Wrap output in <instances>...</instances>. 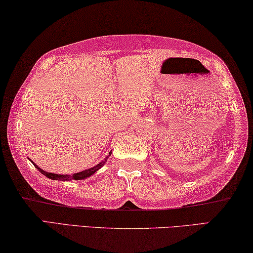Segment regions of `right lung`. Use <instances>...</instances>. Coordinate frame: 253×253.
Listing matches in <instances>:
<instances>
[{"instance_id": "obj_1", "label": "right lung", "mask_w": 253, "mask_h": 253, "mask_svg": "<svg viewBox=\"0 0 253 253\" xmlns=\"http://www.w3.org/2000/svg\"><path fill=\"white\" fill-rule=\"evenodd\" d=\"M111 153V152H110ZM109 153V154H110ZM109 157H106L103 161L100 162L99 165H96L95 167L91 168V169H87V170H84V171H81V172H78V173H73V174H70V175H65V174H55V173H50V172H46L42 170L41 168H39L38 166H35V163L32 162L34 167L37 168V169L41 172L42 174H44L45 176H47V178H50L52 180H61V181H71V180H82V179H85V178H88V176H91L93 173H95V172L100 169V168L104 165V162L106 159H108Z\"/></svg>"}]
</instances>
